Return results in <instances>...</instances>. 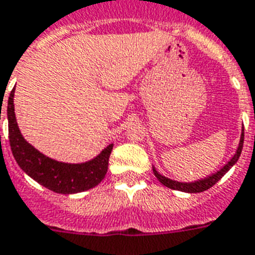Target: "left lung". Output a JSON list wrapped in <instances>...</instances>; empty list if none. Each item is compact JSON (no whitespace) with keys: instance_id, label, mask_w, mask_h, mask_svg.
<instances>
[{"instance_id":"1","label":"left lung","mask_w":255,"mask_h":255,"mask_svg":"<svg viewBox=\"0 0 255 255\" xmlns=\"http://www.w3.org/2000/svg\"><path fill=\"white\" fill-rule=\"evenodd\" d=\"M243 146H244V128H243V134H241V139H240V144H239V148H237V152L235 153V156L228 161V164H226L224 167L222 168L220 170H218L216 173H214L212 176L207 178H203V180H199V181H195V182H190V184H184V182H178V181H173V180H169V178L164 177L161 176L160 173H157V170L153 168V174L156 176V178L160 181L161 184L164 186H167L169 189H173V190H180V191H185V193H201V191H205L207 189H210L211 186L218 182L220 178L224 176V174L228 172L231 168L236 164V161L239 160L240 155H241V151H243Z\"/></svg>"}]
</instances>
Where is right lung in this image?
Here are the masks:
<instances>
[{"instance_id":"1","label":"right lung","mask_w":255,"mask_h":255,"mask_svg":"<svg viewBox=\"0 0 255 255\" xmlns=\"http://www.w3.org/2000/svg\"><path fill=\"white\" fill-rule=\"evenodd\" d=\"M7 121L14 159L29 177L44 188L61 194H74L94 188L105 177L113 144H109L91 161L83 164L60 163L44 156L27 143L19 131L14 113V90L10 92L7 102Z\"/></svg>"}]
</instances>
